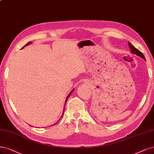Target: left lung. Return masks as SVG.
Segmentation results:
<instances>
[{"label":"left lung","mask_w":154,"mask_h":154,"mask_svg":"<svg viewBox=\"0 0 154 154\" xmlns=\"http://www.w3.org/2000/svg\"><path fill=\"white\" fill-rule=\"evenodd\" d=\"M128 45H129V46L130 49H131V54H134V55H137V56H139V57H141L142 59H143L144 60H145V58L143 54L140 51H139L138 50L136 49L134 46H132V45L129 43V42H128Z\"/></svg>","instance_id":"1"}]
</instances>
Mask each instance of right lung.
<instances>
[{
	"instance_id": "obj_1",
	"label": "right lung",
	"mask_w": 154,
	"mask_h": 154,
	"mask_svg": "<svg viewBox=\"0 0 154 154\" xmlns=\"http://www.w3.org/2000/svg\"><path fill=\"white\" fill-rule=\"evenodd\" d=\"M31 43H32V41H30V42H29V43H26V45H25V46H23V47L22 48H24V47H25V46H28V45H30V44H31ZM74 90H75V88H73V89L72 90V91H71V92H69V94H68V95H67V97H66V100H65V104H64V107H63V113H62V116H61V117H60V118H62V116H63V113H64V109H65V105H66V102H67V100L68 98L70 97V95H71V94H72V92L74 91ZM60 120V119L59 120V121ZM55 124H56V123H55Z\"/></svg>"
}]
</instances>
